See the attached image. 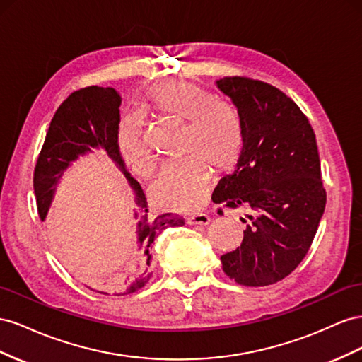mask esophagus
I'll list each match as a JSON object with an SVG mask.
<instances>
[{"label": "esophagus", "mask_w": 362, "mask_h": 362, "mask_svg": "<svg viewBox=\"0 0 362 362\" xmlns=\"http://www.w3.org/2000/svg\"><path fill=\"white\" fill-rule=\"evenodd\" d=\"M188 223L194 226H208L211 223V216L208 214H195L189 216Z\"/></svg>", "instance_id": "34e87169"}]
</instances>
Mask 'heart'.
Listing matches in <instances>:
<instances>
[{"label":"heart","instance_id":"obj_1","mask_svg":"<svg viewBox=\"0 0 362 362\" xmlns=\"http://www.w3.org/2000/svg\"><path fill=\"white\" fill-rule=\"evenodd\" d=\"M146 107L185 124L183 160L165 165L150 187V199L159 208L194 212L211 191V170L226 173L235 167L243 151V126L236 109L215 100L211 92L183 80L151 86L144 97ZM141 121L130 117L121 124L119 147L130 170L148 177L154 162L142 142Z\"/></svg>","mask_w":362,"mask_h":362}]
</instances>
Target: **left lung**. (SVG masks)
Masks as SVG:
<instances>
[{"label": "left lung", "mask_w": 362, "mask_h": 362, "mask_svg": "<svg viewBox=\"0 0 362 362\" xmlns=\"http://www.w3.org/2000/svg\"><path fill=\"white\" fill-rule=\"evenodd\" d=\"M216 88L238 110L244 144L212 202L247 211L243 243L221 256L223 272L240 285L267 286L303 261L325 212L315 133L300 107L265 81L235 76Z\"/></svg>", "instance_id": "left-lung-1"}]
</instances>
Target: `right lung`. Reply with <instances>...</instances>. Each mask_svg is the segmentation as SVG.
Here are the masks:
<instances>
[{
    "label": "right lung",
    "mask_w": 362,
    "mask_h": 362,
    "mask_svg": "<svg viewBox=\"0 0 362 362\" xmlns=\"http://www.w3.org/2000/svg\"><path fill=\"white\" fill-rule=\"evenodd\" d=\"M119 106L121 97L113 88L88 86L72 92L59 106L49 122L33 177L37 212L40 220L45 221L62 175L80 156H85L94 148L103 150L126 175L136 203L138 261L121 281L98 291L115 296L135 293L150 281L153 274L151 247L154 240L167 227L185 224L183 216L173 212L162 214L154 218L148 216L146 194L126 170L119 153Z\"/></svg>",
    "instance_id": "right-lung-1"
}]
</instances>
